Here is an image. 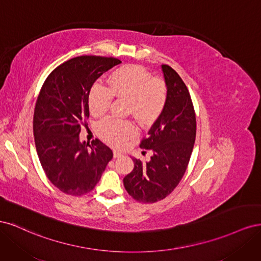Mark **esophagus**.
<instances>
[{
    "label": "esophagus",
    "instance_id": "obj_1",
    "mask_svg": "<svg viewBox=\"0 0 261 261\" xmlns=\"http://www.w3.org/2000/svg\"><path fill=\"white\" fill-rule=\"evenodd\" d=\"M121 155H122L121 151H118V150H114V151H113V156L114 158H120Z\"/></svg>",
    "mask_w": 261,
    "mask_h": 261
}]
</instances>
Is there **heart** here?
<instances>
[{
  "mask_svg": "<svg viewBox=\"0 0 261 261\" xmlns=\"http://www.w3.org/2000/svg\"><path fill=\"white\" fill-rule=\"evenodd\" d=\"M113 97L129 102V111L141 123H151L162 113L167 102V87L152 80L143 67L130 65L117 69L109 78V88L97 84L92 87L88 105L93 115H103ZM100 137L113 146H122L136 133L133 123L107 117L98 123Z\"/></svg>",
  "mask_w": 261,
  "mask_h": 261,
  "instance_id": "heart-1",
  "label": "heart"
}]
</instances>
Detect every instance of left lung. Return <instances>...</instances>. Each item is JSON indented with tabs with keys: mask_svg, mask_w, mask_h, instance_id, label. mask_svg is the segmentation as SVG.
I'll use <instances>...</instances> for the list:
<instances>
[{
	"mask_svg": "<svg viewBox=\"0 0 261 261\" xmlns=\"http://www.w3.org/2000/svg\"><path fill=\"white\" fill-rule=\"evenodd\" d=\"M161 69L167 102L140 144V148L151 150V159L141 162L134 158V169L123 179L133 198L145 203L165 198L178 185L196 138V116L186 85L169 65H161Z\"/></svg>",
	"mask_w": 261,
	"mask_h": 261,
	"instance_id": "8db88e82",
	"label": "left lung"
}]
</instances>
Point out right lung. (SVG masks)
Listing matches in <instances>:
<instances>
[{
	"mask_svg": "<svg viewBox=\"0 0 261 261\" xmlns=\"http://www.w3.org/2000/svg\"><path fill=\"white\" fill-rule=\"evenodd\" d=\"M122 63L114 58L83 55L55 68L36 103L34 135L39 160L61 192L81 196L97 185L112 150L99 139L81 143L82 124L89 117V93L98 78Z\"/></svg>",
	"mask_w": 261,
	"mask_h": 261,
	"instance_id": "add662e5",
	"label": "right lung"
}]
</instances>
